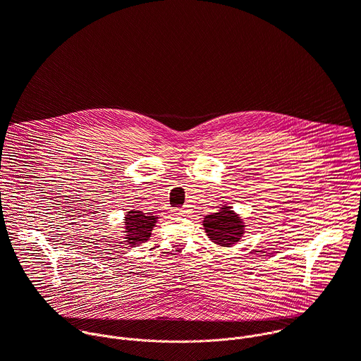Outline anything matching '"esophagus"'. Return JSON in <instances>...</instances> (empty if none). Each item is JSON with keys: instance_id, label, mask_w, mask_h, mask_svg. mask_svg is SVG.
Returning a JSON list of instances; mask_svg holds the SVG:
<instances>
[{"instance_id": "34e87169", "label": "esophagus", "mask_w": 361, "mask_h": 361, "mask_svg": "<svg viewBox=\"0 0 361 361\" xmlns=\"http://www.w3.org/2000/svg\"><path fill=\"white\" fill-rule=\"evenodd\" d=\"M174 216H187L188 214V209L187 207H181V209H174L173 210Z\"/></svg>"}]
</instances>
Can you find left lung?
<instances>
[{
	"label": "left lung",
	"mask_w": 361,
	"mask_h": 361,
	"mask_svg": "<svg viewBox=\"0 0 361 361\" xmlns=\"http://www.w3.org/2000/svg\"><path fill=\"white\" fill-rule=\"evenodd\" d=\"M202 226L209 238L223 247L235 244L244 234V223L227 205L221 207L219 213L205 216Z\"/></svg>",
	"instance_id": "1"
}]
</instances>
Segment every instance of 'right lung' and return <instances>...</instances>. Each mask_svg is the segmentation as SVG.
<instances>
[{"instance_id": "obj_1", "label": "right lung", "mask_w": 361, "mask_h": 361, "mask_svg": "<svg viewBox=\"0 0 361 361\" xmlns=\"http://www.w3.org/2000/svg\"><path fill=\"white\" fill-rule=\"evenodd\" d=\"M157 216H152L149 213H142L140 210H131L126 214V233H127V243L130 245L144 243L149 238L151 231L156 226Z\"/></svg>"}]
</instances>
